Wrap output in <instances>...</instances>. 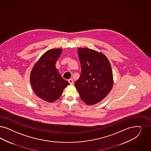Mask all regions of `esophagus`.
Listing matches in <instances>:
<instances>
[{"label": "esophagus", "mask_w": 151, "mask_h": 151, "mask_svg": "<svg viewBox=\"0 0 151 151\" xmlns=\"http://www.w3.org/2000/svg\"><path fill=\"white\" fill-rule=\"evenodd\" d=\"M68 82H69V83H70V85H73V80L72 78L69 79V80H68Z\"/></svg>", "instance_id": "1"}]
</instances>
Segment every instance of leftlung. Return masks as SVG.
Here are the masks:
<instances>
[{"instance_id": "1", "label": "left lung", "mask_w": 151, "mask_h": 151, "mask_svg": "<svg viewBox=\"0 0 151 151\" xmlns=\"http://www.w3.org/2000/svg\"><path fill=\"white\" fill-rule=\"evenodd\" d=\"M78 53L81 72L75 86L85 104H96L103 100L113 88L111 65L101 52L88 48H78Z\"/></svg>"}]
</instances>
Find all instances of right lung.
I'll return each instance as SVG.
<instances>
[{"mask_svg":"<svg viewBox=\"0 0 151 151\" xmlns=\"http://www.w3.org/2000/svg\"><path fill=\"white\" fill-rule=\"evenodd\" d=\"M62 52L61 48L48 50L34 65L30 74L33 91L38 98L48 103L58 99L63 89L70 85L56 68V63Z\"/></svg>","mask_w":151,"mask_h":151,"instance_id":"right-lung-1","label":"right lung"}]
</instances>
